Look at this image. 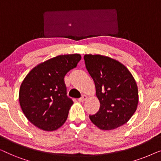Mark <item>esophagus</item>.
Returning <instances> with one entry per match:
<instances>
[{
	"label": "esophagus",
	"mask_w": 161,
	"mask_h": 161,
	"mask_svg": "<svg viewBox=\"0 0 161 161\" xmlns=\"http://www.w3.org/2000/svg\"><path fill=\"white\" fill-rule=\"evenodd\" d=\"M86 99H87V96L85 95V94H83V95H82V97H80V98L78 99V100L80 101V102L83 103V102H84V101H86Z\"/></svg>",
	"instance_id": "obj_1"
}]
</instances>
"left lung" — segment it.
Here are the masks:
<instances>
[{
	"mask_svg": "<svg viewBox=\"0 0 161 161\" xmlns=\"http://www.w3.org/2000/svg\"><path fill=\"white\" fill-rule=\"evenodd\" d=\"M83 58L100 104L99 111L89 115L90 119L105 130L122 126L137 108L138 92L135 79L122 64L109 57L89 54Z\"/></svg>",
	"mask_w": 161,
	"mask_h": 161,
	"instance_id": "left-lung-1",
	"label": "left lung"
}]
</instances>
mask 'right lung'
Returning <instances> with one entry per match:
<instances>
[{"mask_svg": "<svg viewBox=\"0 0 161 161\" xmlns=\"http://www.w3.org/2000/svg\"><path fill=\"white\" fill-rule=\"evenodd\" d=\"M80 55H62L37 65L24 79L19 92L22 111L35 126L56 130L67 120L73 101L67 95L64 76L76 67Z\"/></svg>", "mask_w": 161, "mask_h": 161, "instance_id": "obj_1", "label": "right lung"}]
</instances>
